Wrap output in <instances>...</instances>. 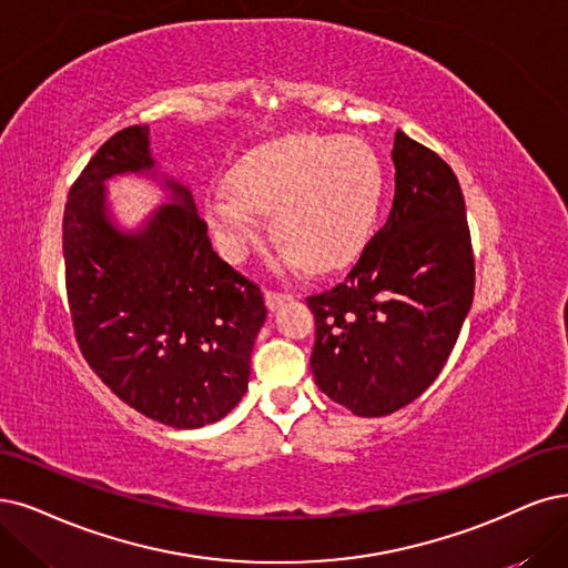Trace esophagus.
Wrapping results in <instances>:
<instances>
[{"instance_id":"34e87169","label":"esophagus","mask_w":568,"mask_h":568,"mask_svg":"<svg viewBox=\"0 0 568 568\" xmlns=\"http://www.w3.org/2000/svg\"><path fill=\"white\" fill-rule=\"evenodd\" d=\"M264 300L271 311H276L281 304H285L290 300V295L287 292H278V290H264Z\"/></svg>"}]
</instances>
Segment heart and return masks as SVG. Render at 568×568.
<instances>
[{"instance_id":"b5f03b06","label":"heart","mask_w":568,"mask_h":568,"mask_svg":"<svg viewBox=\"0 0 568 568\" xmlns=\"http://www.w3.org/2000/svg\"><path fill=\"white\" fill-rule=\"evenodd\" d=\"M205 215L229 260H241L273 210L287 257L316 271L339 268L367 243L379 213L384 173L372 146L355 138L285 133L234 161Z\"/></svg>"}]
</instances>
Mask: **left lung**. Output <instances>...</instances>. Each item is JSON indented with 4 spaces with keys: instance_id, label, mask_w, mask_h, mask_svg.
Returning a JSON list of instances; mask_svg holds the SVG:
<instances>
[{
    "instance_id": "1",
    "label": "left lung",
    "mask_w": 568,
    "mask_h": 568,
    "mask_svg": "<svg viewBox=\"0 0 568 568\" xmlns=\"http://www.w3.org/2000/svg\"><path fill=\"white\" fill-rule=\"evenodd\" d=\"M386 224L348 276L306 297L316 316L311 372L358 416L407 407L443 372L475 295L466 201L452 168L395 133Z\"/></svg>"
}]
</instances>
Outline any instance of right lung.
I'll list each match as a JSON object with an SVG mask.
<instances>
[{"mask_svg":"<svg viewBox=\"0 0 568 568\" xmlns=\"http://www.w3.org/2000/svg\"><path fill=\"white\" fill-rule=\"evenodd\" d=\"M150 129L114 133L74 180L62 215L65 287L79 351L102 384L146 418L201 428L234 409L266 318L257 283L220 260L192 194L140 234L108 220L104 180L152 171Z\"/></svg>","mask_w":568,"mask_h":568,"instance_id":"obj_1","label":"right lung"}]
</instances>
